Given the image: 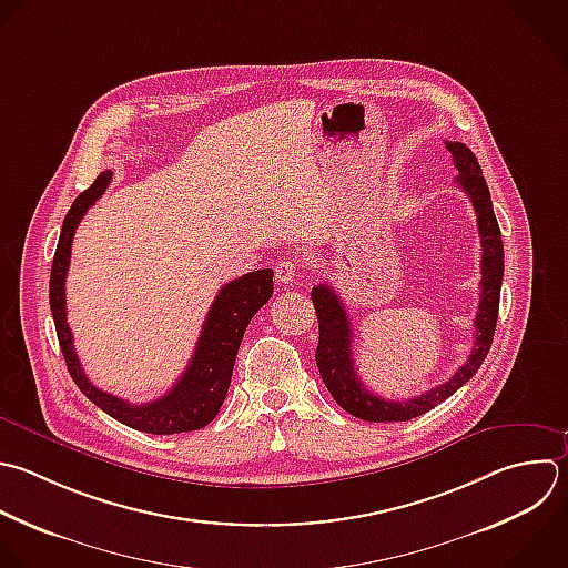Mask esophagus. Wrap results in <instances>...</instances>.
I'll use <instances>...</instances> for the list:
<instances>
[{
    "instance_id": "esophagus-1",
    "label": "esophagus",
    "mask_w": 568,
    "mask_h": 568,
    "mask_svg": "<svg viewBox=\"0 0 568 568\" xmlns=\"http://www.w3.org/2000/svg\"><path fill=\"white\" fill-rule=\"evenodd\" d=\"M297 262H293V260H284V262H280L277 266H275V280L280 282V284H293V280L297 277Z\"/></svg>"
}]
</instances>
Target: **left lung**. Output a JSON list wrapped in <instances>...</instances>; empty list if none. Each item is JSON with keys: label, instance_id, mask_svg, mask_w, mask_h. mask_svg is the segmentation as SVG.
<instances>
[{"label": "left lung", "instance_id": "obj_1", "mask_svg": "<svg viewBox=\"0 0 568 568\" xmlns=\"http://www.w3.org/2000/svg\"><path fill=\"white\" fill-rule=\"evenodd\" d=\"M453 164L457 169V184L468 195L475 213H477V231L481 237V293H479V308L475 315V346L455 371V375L417 395L410 399L393 402L373 395L362 384L357 368L353 364V331L348 322V313L339 300V295L328 286L320 284L311 291V300L320 322V342L315 351V362L322 375V382L331 390L333 399L351 415L366 419V422H408L435 408L439 402L450 397L459 386H464L481 366L495 333L497 311H499V288L504 277V244L501 233L493 213L490 193L486 180L481 178V169L477 158L466 144L459 142H444Z\"/></svg>", "mask_w": 568, "mask_h": 568}]
</instances>
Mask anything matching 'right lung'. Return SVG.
Returning a JSON list of instances; mask_svg holds the SVG:
<instances>
[{"instance_id": "1", "label": "right lung", "mask_w": 568, "mask_h": 568, "mask_svg": "<svg viewBox=\"0 0 568 568\" xmlns=\"http://www.w3.org/2000/svg\"><path fill=\"white\" fill-rule=\"evenodd\" d=\"M113 173L104 171L98 180L80 193L73 202L71 211L64 217L62 235L58 242V251L51 268V313L55 320L58 339L69 366L73 382L80 390L113 419L144 433L153 435H173L204 428L215 419L220 406L226 399L231 375L235 366V357L244 337L248 322L255 313L271 300L273 295V271L262 268L255 273H246L217 293L204 328L200 333L195 353L182 373V377L173 384V388L155 402L149 404H129L122 397L104 393L93 382H89L80 357L73 346V333L67 322V273L71 264V246L75 237V229L80 226L84 213L104 195L111 184Z\"/></svg>"}]
</instances>
